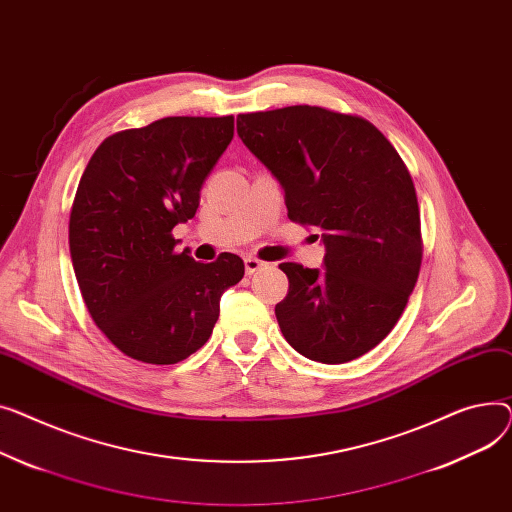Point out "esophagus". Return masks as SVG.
Returning <instances> with one entry per match:
<instances>
[{"label": "esophagus", "mask_w": 512, "mask_h": 512, "mask_svg": "<svg viewBox=\"0 0 512 512\" xmlns=\"http://www.w3.org/2000/svg\"><path fill=\"white\" fill-rule=\"evenodd\" d=\"M244 264H246V273H248V275H254V273H258L260 268L266 266V264H264L262 260H258L256 256H246V258H244Z\"/></svg>", "instance_id": "obj_1"}]
</instances>
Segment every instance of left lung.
I'll return each instance as SVG.
<instances>
[{
  "mask_svg": "<svg viewBox=\"0 0 512 512\" xmlns=\"http://www.w3.org/2000/svg\"><path fill=\"white\" fill-rule=\"evenodd\" d=\"M237 136L285 192L291 221L322 231V268L283 262L275 306L287 343L345 364L401 318L422 264L411 175L384 134L357 115L293 105L237 115Z\"/></svg>",
  "mask_w": 512,
  "mask_h": 512,
  "instance_id": "8db88e82",
  "label": "left lung"
}]
</instances>
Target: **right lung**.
Masks as SVG:
<instances>
[{"mask_svg":"<svg viewBox=\"0 0 512 512\" xmlns=\"http://www.w3.org/2000/svg\"><path fill=\"white\" fill-rule=\"evenodd\" d=\"M233 138V117H163L117 132L90 157L70 215V256L84 304L132 359L169 366L213 333L221 295L244 260L196 262L173 227L196 215L200 188Z\"/></svg>","mask_w":512,"mask_h":512,"instance_id":"obj_1","label":"right lung"}]
</instances>
